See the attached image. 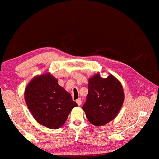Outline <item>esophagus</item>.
I'll return each mask as SVG.
<instances>
[{"label":"esophagus","instance_id":"34e87169","mask_svg":"<svg viewBox=\"0 0 159 159\" xmlns=\"http://www.w3.org/2000/svg\"><path fill=\"white\" fill-rule=\"evenodd\" d=\"M76 102H77V104L79 105V106H80V105L82 104V101L81 98H79V99H77L76 100Z\"/></svg>","mask_w":159,"mask_h":159}]
</instances>
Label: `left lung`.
Listing matches in <instances>:
<instances>
[{
	"label": "left lung",
	"mask_w": 159,
	"mask_h": 159,
	"mask_svg": "<svg viewBox=\"0 0 159 159\" xmlns=\"http://www.w3.org/2000/svg\"><path fill=\"white\" fill-rule=\"evenodd\" d=\"M121 83L113 75L105 79L97 74L89 80L86 102L82 109L90 123L103 126L115 118L123 104Z\"/></svg>",
	"instance_id": "obj_1"
}]
</instances>
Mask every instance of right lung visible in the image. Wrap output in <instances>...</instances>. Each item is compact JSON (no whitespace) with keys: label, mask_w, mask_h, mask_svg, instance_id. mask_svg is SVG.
Instances as JSON below:
<instances>
[{"label":"right lung","mask_w":159,"mask_h":159,"mask_svg":"<svg viewBox=\"0 0 159 159\" xmlns=\"http://www.w3.org/2000/svg\"><path fill=\"white\" fill-rule=\"evenodd\" d=\"M25 99L35 120L52 129L62 126L72 109L77 107L70 94L50 74L31 80L25 89Z\"/></svg>","instance_id":"obj_1"}]
</instances>
